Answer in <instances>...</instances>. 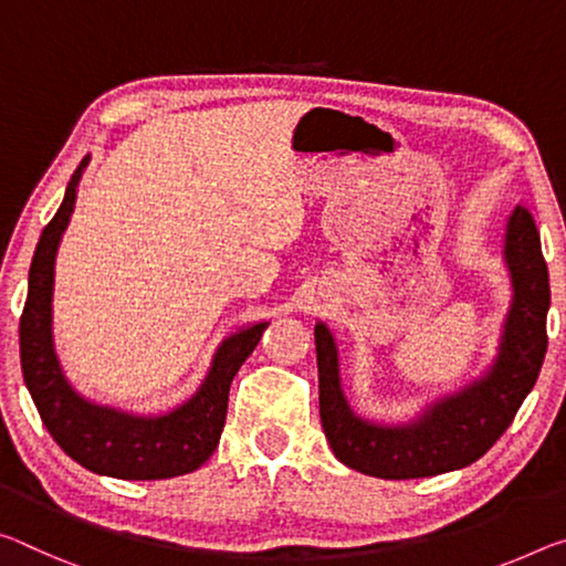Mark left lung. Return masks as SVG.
<instances>
[{"label": "left lung", "instance_id": "left-lung-1", "mask_svg": "<svg viewBox=\"0 0 566 566\" xmlns=\"http://www.w3.org/2000/svg\"><path fill=\"white\" fill-rule=\"evenodd\" d=\"M504 259L511 274V307L499 355L486 375L436 400L412 423H370L339 385L337 345L325 322L315 325L319 418L332 451L349 469L375 479H426L479 461L504 436L539 378L546 355L549 269L532 211L516 206L506 221Z\"/></svg>", "mask_w": 566, "mask_h": 566}]
</instances>
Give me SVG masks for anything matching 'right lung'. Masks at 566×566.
<instances>
[{"label": "right lung", "mask_w": 566, "mask_h": 566, "mask_svg": "<svg viewBox=\"0 0 566 566\" xmlns=\"http://www.w3.org/2000/svg\"><path fill=\"white\" fill-rule=\"evenodd\" d=\"M87 158L70 178L65 199L34 249L30 290L20 319L24 385L50 436L70 459L101 476L156 481L191 473L217 451L227 420L229 388L239 367L254 353L269 322H256L223 339L201 388L164 416H136L97 406L67 382L52 343V286L60 239L73 217L77 184Z\"/></svg>", "instance_id": "add662e5"}]
</instances>
